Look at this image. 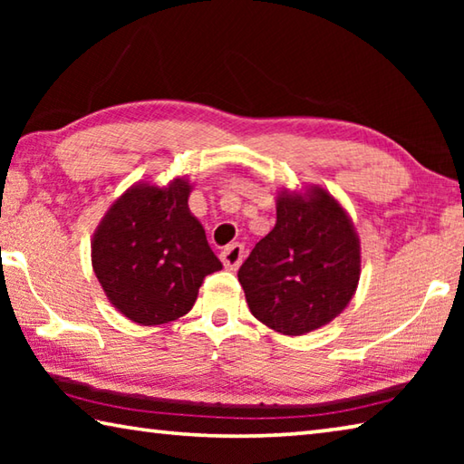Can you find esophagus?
<instances>
[{"label": "esophagus", "instance_id": "obj_1", "mask_svg": "<svg viewBox=\"0 0 464 464\" xmlns=\"http://www.w3.org/2000/svg\"><path fill=\"white\" fill-rule=\"evenodd\" d=\"M243 254H246V251H243L241 243H229V246L221 251V262L227 270H237L243 257H246Z\"/></svg>", "mask_w": 464, "mask_h": 464}]
</instances>
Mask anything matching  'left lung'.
Returning a JSON list of instances; mask_svg holds the SVG:
<instances>
[{
	"label": "left lung",
	"instance_id": "left-lung-1",
	"mask_svg": "<svg viewBox=\"0 0 464 464\" xmlns=\"http://www.w3.org/2000/svg\"><path fill=\"white\" fill-rule=\"evenodd\" d=\"M360 239L337 198L311 184L280 190L276 225L239 268L247 307L285 335H303L348 307L360 280Z\"/></svg>",
	"mask_w": 464,
	"mask_h": 464
}]
</instances>
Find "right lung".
<instances>
[{
	"instance_id": "1",
	"label": "right lung",
	"mask_w": 464,
	"mask_h": 464,
	"mask_svg": "<svg viewBox=\"0 0 464 464\" xmlns=\"http://www.w3.org/2000/svg\"><path fill=\"white\" fill-rule=\"evenodd\" d=\"M186 176L137 182L102 217L92 268L108 301L139 325H161L194 307L202 280L223 268L190 208Z\"/></svg>"
}]
</instances>
